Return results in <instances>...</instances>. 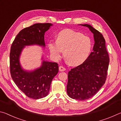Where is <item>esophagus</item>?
Returning a JSON list of instances; mask_svg holds the SVG:
<instances>
[{"mask_svg":"<svg viewBox=\"0 0 121 121\" xmlns=\"http://www.w3.org/2000/svg\"><path fill=\"white\" fill-rule=\"evenodd\" d=\"M65 70H66V69H65V67H63V66L59 67V70L60 71H65Z\"/></svg>","mask_w":121,"mask_h":121,"instance_id":"esophagus-1","label":"esophagus"}]
</instances>
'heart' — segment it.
<instances>
[{"mask_svg": "<svg viewBox=\"0 0 121 121\" xmlns=\"http://www.w3.org/2000/svg\"><path fill=\"white\" fill-rule=\"evenodd\" d=\"M48 48L52 56L56 60L61 58L62 50L67 62L71 65L82 64L89 56L92 43L89 37L71 29L59 32L56 41H51Z\"/></svg>", "mask_w": 121, "mask_h": 121, "instance_id": "1", "label": "heart"}]
</instances>
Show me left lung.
<instances>
[{"instance_id": "1", "label": "left lung", "mask_w": 121, "mask_h": 121, "mask_svg": "<svg viewBox=\"0 0 121 121\" xmlns=\"http://www.w3.org/2000/svg\"><path fill=\"white\" fill-rule=\"evenodd\" d=\"M82 26L89 28L93 34L95 43L93 51L86 60L68 72L67 94L78 100L90 99L99 91L105 83L109 63L103 35L89 24Z\"/></svg>"}]
</instances>
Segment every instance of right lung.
<instances>
[{
	"label": "right lung",
	"instance_id": "add662e5",
	"mask_svg": "<svg viewBox=\"0 0 121 121\" xmlns=\"http://www.w3.org/2000/svg\"><path fill=\"white\" fill-rule=\"evenodd\" d=\"M52 24L36 23L24 28L14 39L9 54V67L11 77L16 86L28 97L38 99L45 97L50 91L52 79L59 71L56 62L44 61L42 66L32 72L22 70L19 56L26 45L38 44L45 46L44 34Z\"/></svg>",
	"mask_w": 121,
	"mask_h": 121
}]
</instances>
